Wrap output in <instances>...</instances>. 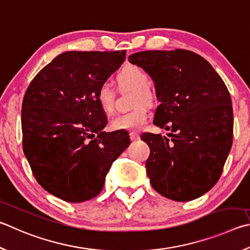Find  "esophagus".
I'll list each match as a JSON object with an SVG mask.
<instances>
[{
  "instance_id": "34e87169",
  "label": "esophagus",
  "mask_w": 250,
  "mask_h": 250,
  "mask_svg": "<svg viewBox=\"0 0 250 250\" xmlns=\"http://www.w3.org/2000/svg\"><path fill=\"white\" fill-rule=\"evenodd\" d=\"M130 139L131 141H138L140 139V135L137 132H130Z\"/></svg>"
}]
</instances>
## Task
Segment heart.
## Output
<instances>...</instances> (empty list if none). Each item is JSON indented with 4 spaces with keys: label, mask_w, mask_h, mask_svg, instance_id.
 <instances>
[{
    "label": "heart",
    "mask_w": 250,
    "mask_h": 250,
    "mask_svg": "<svg viewBox=\"0 0 250 250\" xmlns=\"http://www.w3.org/2000/svg\"><path fill=\"white\" fill-rule=\"evenodd\" d=\"M120 87L135 90L132 105L137 106L132 110L124 112L110 121V128L115 131H132L142 128L147 120L148 110L144 105H152L155 102V93L149 88V76L138 65H128L122 69L117 76ZM115 92L108 84H102L96 92V102L103 112L111 113L113 110ZM144 104H142V103Z\"/></svg>",
    "instance_id": "heart-1"
}]
</instances>
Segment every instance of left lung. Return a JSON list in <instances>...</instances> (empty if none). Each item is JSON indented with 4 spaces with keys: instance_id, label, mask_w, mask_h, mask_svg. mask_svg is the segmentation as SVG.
<instances>
[{
    "instance_id": "1",
    "label": "left lung",
    "mask_w": 250,
    "mask_h": 250,
    "mask_svg": "<svg viewBox=\"0 0 250 250\" xmlns=\"http://www.w3.org/2000/svg\"><path fill=\"white\" fill-rule=\"evenodd\" d=\"M155 83L160 106L154 125L168 137L143 133L152 187L185 202L207 193L220 179L233 142L229 89L206 59L189 50H149L129 56Z\"/></svg>"
}]
</instances>
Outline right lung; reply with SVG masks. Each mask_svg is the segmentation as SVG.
<instances>
[{"label":"right lung","instance_id":"right-lung-1","mask_svg":"<svg viewBox=\"0 0 250 250\" xmlns=\"http://www.w3.org/2000/svg\"><path fill=\"white\" fill-rule=\"evenodd\" d=\"M122 51H67L31 81L21 106L22 149L36 180L54 197L80 203L98 196L126 131L105 132L99 86L119 69Z\"/></svg>","mask_w":250,"mask_h":250}]
</instances>
